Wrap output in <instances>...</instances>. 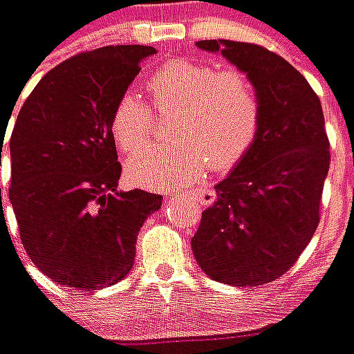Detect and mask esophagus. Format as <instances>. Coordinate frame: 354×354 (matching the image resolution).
Returning a JSON list of instances; mask_svg holds the SVG:
<instances>
[{"mask_svg":"<svg viewBox=\"0 0 354 354\" xmlns=\"http://www.w3.org/2000/svg\"><path fill=\"white\" fill-rule=\"evenodd\" d=\"M189 197L201 206H212L216 203V191L208 189V187H198V189L189 191Z\"/></svg>","mask_w":354,"mask_h":354,"instance_id":"obj_1","label":"esophagus"}]
</instances>
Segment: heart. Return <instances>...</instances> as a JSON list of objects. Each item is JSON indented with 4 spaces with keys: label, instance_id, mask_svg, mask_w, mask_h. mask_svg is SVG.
Wrapping results in <instances>:
<instances>
[{
    "label": "heart",
    "instance_id": "heart-1",
    "mask_svg": "<svg viewBox=\"0 0 354 354\" xmlns=\"http://www.w3.org/2000/svg\"><path fill=\"white\" fill-rule=\"evenodd\" d=\"M159 111L180 109L172 125L176 140L138 150L127 161L133 184L170 189L197 182L210 167L229 172L250 153L263 124V97L242 69L217 71L201 59L174 57L148 80ZM151 106L133 88L120 93L111 112V133L125 153L140 148L151 133Z\"/></svg>",
    "mask_w": 354,
    "mask_h": 354
}]
</instances>
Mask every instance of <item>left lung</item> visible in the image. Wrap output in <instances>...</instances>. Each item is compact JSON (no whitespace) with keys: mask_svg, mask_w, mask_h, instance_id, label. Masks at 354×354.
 I'll return each instance as SVG.
<instances>
[{"mask_svg":"<svg viewBox=\"0 0 354 354\" xmlns=\"http://www.w3.org/2000/svg\"><path fill=\"white\" fill-rule=\"evenodd\" d=\"M245 71L263 97V124L250 153L216 185L191 240L206 276L255 287L283 276L319 225L330 144L321 101L289 62L264 46L198 41Z\"/></svg>","mask_w":354,"mask_h":354,"instance_id":"left-lung-1","label":"left lung"}]
</instances>
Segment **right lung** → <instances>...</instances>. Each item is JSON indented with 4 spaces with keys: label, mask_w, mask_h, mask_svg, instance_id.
<instances>
[{
    "label": "right lung",
    "mask_w": 354,
    "mask_h": 354,
    "mask_svg": "<svg viewBox=\"0 0 354 354\" xmlns=\"http://www.w3.org/2000/svg\"><path fill=\"white\" fill-rule=\"evenodd\" d=\"M153 52L120 44L77 54L46 73L18 112L9 198L24 250L57 285L97 290L127 276L138 230L161 208V195L116 189L111 133L112 106Z\"/></svg>",
    "instance_id": "add662e5"
}]
</instances>
